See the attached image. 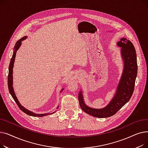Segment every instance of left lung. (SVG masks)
Masks as SVG:
<instances>
[{
  "label": "left lung",
  "instance_id": "left-lung-1",
  "mask_svg": "<svg viewBox=\"0 0 148 148\" xmlns=\"http://www.w3.org/2000/svg\"><path fill=\"white\" fill-rule=\"evenodd\" d=\"M117 45L121 48L123 68L115 94L109 103L101 108L90 107L85 104L82 90L79 93V104L83 111L95 118H105L114 115L129 101L133 94L137 74L135 48L133 43L126 38H122L117 42Z\"/></svg>",
  "mask_w": 148,
  "mask_h": 148
}]
</instances>
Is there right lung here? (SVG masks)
<instances>
[{
  "instance_id": "right-lung-1",
  "label": "right lung",
  "mask_w": 148,
  "mask_h": 148,
  "mask_svg": "<svg viewBox=\"0 0 148 148\" xmlns=\"http://www.w3.org/2000/svg\"><path fill=\"white\" fill-rule=\"evenodd\" d=\"M27 38V36H23V38H21L20 40H19L16 43H15V45L14 46V51H13V54H12V58L11 59L10 61V66H9V73H8V89H9V91L10 94L11 95L12 97L13 98V99H14V101L16 103V104L18 105V107L20 108V110L23 112L24 113H25L26 114L29 115V116H35V117H43V116H47L49 114H51L53 113H54L56 112H54L53 113H43V114H36L32 111L29 110L25 107H23V106H21V104L20 103L19 101L18 100L16 95H15V92L14 90V88H13V67H14V62H15V56H16V53L17 50L19 49V48L20 47V46L21 45V42L26 40V39ZM64 90V88H62L60 90V93L62 92V91ZM59 108V106H58L57 107V109Z\"/></svg>"
}]
</instances>
